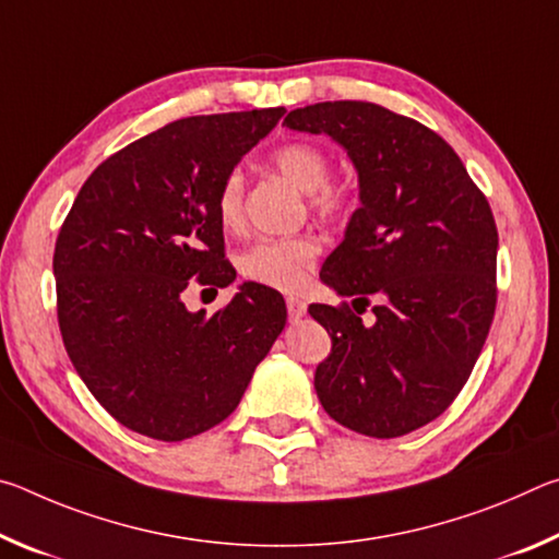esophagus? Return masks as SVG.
Instances as JSON below:
<instances>
[{
  "instance_id": "1",
  "label": "esophagus",
  "mask_w": 559,
  "mask_h": 559,
  "mask_svg": "<svg viewBox=\"0 0 559 559\" xmlns=\"http://www.w3.org/2000/svg\"><path fill=\"white\" fill-rule=\"evenodd\" d=\"M286 308H288V318L290 320H300L302 316H306V302H302L300 298H296V296H288L286 298Z\"/></svg>"
}]
</instances>
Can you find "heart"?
<instances>
[{
    "mask_svg": "<svg viewBox=\"0 0 559 559\" xmlns=\"http://www.w3.org/2000/svg\"><path fill=\"white\" fill-rule=\"evenodd\" d=\"M283 177L310 194V204L328 219H343L353 210V197L347 189L330 185L333 159L323 147L313 143H286L273 153ZM216 214L226 229H236L243 222V177L231 173L216 194ZM320 243L313 236H288V239H266L251 246L241 259L243 276L261 286L296 293L313 278Z\"/></svg>",
    "mask_w": 559,
    "mask_h": 559,
    "instance_id": "heart-1",
    "label": "heart"
}]
</instances>
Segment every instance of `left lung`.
<instances>
[{
	"instance_id": "obj_1",
	"label": "left lung",
	"mask_w": 559,
	"mask_h": 559,
	"mask_svg": "<svg viewBox=\"0 0 559 559\" xmlns=\"http://www.w3.org/2000/svg\"><path fill=\"white\" fill-rule=\"evenodd\" d=\"M283 126L330 135L359 179V210L320 278L353 306L308 308L333 340L316 392L337 424L404 437L449 409L496 313L498 229L447 140L365 100L290 110ZM373 306L376 323L359 314Z\"/></svg>"
}]
</instances>
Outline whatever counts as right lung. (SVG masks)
<instances>
[{"label":"right lung","instance_id":"obj_1","mask_svg":"<svg viewBox=\"0 0 559 559\" xmlns=\"http://www.w3.org/2000/svg\"><path fill=\"white\" fill-rule=\"evenodd\" d=\"M283 108L194 116L118 150L81 187L56 239L61 337L122 427L182 441L224 421L281 330L278 290L243 283L214 316L187 310L192 278L229 286L216 194Z\"/></svg>","mask_w":559,"mask_h":559}]
</instances>
